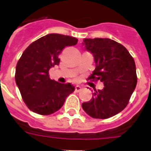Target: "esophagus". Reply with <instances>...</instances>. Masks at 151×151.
Here are the masks:
<instances>
[{
  "mask_svg": "<svg viewBox=\"0 0 151 151\" xmlns=\"http://www.w3.org/2000/svg\"><path fill=\"white\" fill-rule=\"evenodd\" d=\"M82 90V87L80 86H75V91L76 92H79L80 91Z\"/></svg>",
  "mask_w": 151,
  "mask_h": 151,
  "instance_id": "esophagus-1",
  "label": "esophagus"
}]
</instances>
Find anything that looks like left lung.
<instances>
[{"instance_id": "obj_1", "label": "left lung", "mask_w": 151, "mask_h": 151, "mask_svg": "<svg viewBox=\"0 0 151 151\" xmlns=\"http://www.w3.org/2000/svg\"><path fill=\"white\" fill-rule=\"evenodd\" d=\"M83 45L95 58L96 68L89 79L101 81L104 87L82 104L90 116L108 119L124 110L136 87L134 60L124 47L110 39H84Z\"/></svg>"}]
</instances>
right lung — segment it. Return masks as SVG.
<instances>
[{
  "label": "right lung",
  "mask_w": 151,
  "mask_h": 151,
  "mask_svg": "<svg viewBox=\"0 0 151 151\" xmlns=\"http://www.w3.org/2000/svg\"><path fill=\"white\" fill-rule=\"evenodd\" d=\"M78 40L72 36L48 34L31 43L18 61L15 81L22 98L31 111L50 115L61 108L67 96L74 91L70 83L50 79L49 69L59 65V55Z\"/></svg>",
  "instance_id": "obj_1"
}]
</instances>
